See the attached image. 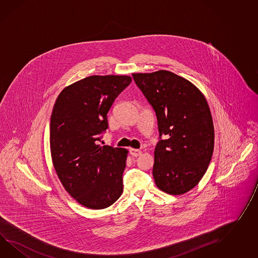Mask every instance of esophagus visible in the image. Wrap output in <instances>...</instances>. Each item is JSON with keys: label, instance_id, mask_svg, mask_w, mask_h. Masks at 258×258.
I'll return each instance as SVG.
<instances>
[{"label": "esophagus", "instance_id": "1", "mask_svg": "<svg viewBox=\"0 0 258 258\" xmlns=\"http://www.w3.org/2000/svg\"><path fill=\"white\" fill-rule=\"evenodd\" d=\"M130 152H131V155H132V157H139V156H141V155H142V151H141V150H139V149L131 148V149H130Z\"/></svg>", "mask_w": 258, "mask_h": 258}]
</instances>
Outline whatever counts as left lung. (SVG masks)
I'll use <instances>...</instances> for the list:
<instances>
[{
	"mask_svg": "<svg viewBox=\"0 0 258 258\" xmlns=\"http://www.w3.org/2000/svg\"><path fill=\"white\" fill-rule=\"evenodd\" d=\"M132 76L156 112L159 139L166 135L155 148V182L165 193L184 194L205 174L214 152L207 101L195 85L169 71Z\"/></svg>",
	"mask_w": 258,
	"mask_h": 258,
	"instance_id": "left-lung-1",
	"label": "left lung"
}]
</instances>
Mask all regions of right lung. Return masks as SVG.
Instances as JSON below:
<instances>
[{
  "label": "right lung",
  "mask_w": 258,
  "mask_h": 258,
  "mask_svg": "<svg viewBox=\"0 0 258 258\" xmlns=\"http://www.w3.org/2000/svg\"><path fill=\"white\" fill-rule=\"evenodd\" d=\"M127 76H91L59 93L50 119L52 162L65 190L84 207L111 206L123 192L127 150L98 145L107 113L132 82Z\"/></svg>",
  "instance_id": "1"
}]
</instances>
